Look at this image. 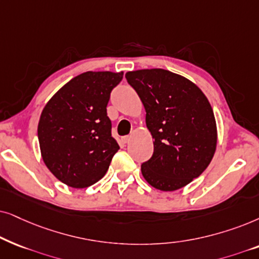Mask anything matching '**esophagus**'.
I'll list each match as a JSON object with an SVG mask.
<instances>
[{
  "mask_svg": "<svg viewBox=\"0 0 259 259\" xmlns=\"http://www.w3.org/2000/svg\"><path fill=\"white\" fill-rule=\"evenodd\" d=\"M130 141V136H123L122 137V142L123 143H127Z\"/></svg>",
  "mask_w": 259,
  "mask_h": 259,
  "instance_id": "1",
  "label": "esophagus"
}]
</instances>
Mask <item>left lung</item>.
Segmentation results:
<instances>
[{"instance_id": "left-lung-1", "label": "left lung", "mask_w": 259, "mask_h": 259, "mask_svg": "<svg viewBox=\"0 0 259 259\" xmlns=\"http://www.w3.org/2000/svg\"><path fill=\"white\" fill-rule=\"evenodd\" d=\"M146 109L154 142L143 178L163 192L180 189L202 174L215 153L214 113L204 92L187 78L162 68L126 72Z\"/></svg>"}]
</instances>
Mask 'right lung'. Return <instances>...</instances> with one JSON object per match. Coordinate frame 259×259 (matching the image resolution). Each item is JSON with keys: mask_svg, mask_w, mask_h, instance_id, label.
<instances>
[{"mask_svg": "<svg viewBox=\"0 0 259 259\" xmlns=\"http://www.w3.org/2000/svg\"><path fill=\"white\" fill-rule=\"evenodd\" d=\"M122 78L123 72H84L45 105L37 125L41 156L63 184L86 188L108 171L119 146L106 106Z\"/></svg>", "mask_w": 259, "mask_h": 259, "instance_id": "1", "label": "right lung"}]
</instances>
